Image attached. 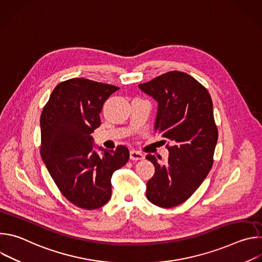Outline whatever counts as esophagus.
Listing matches in <instances>:
<instances>
[{
	"instance_id": "obj_1",
	"label": "esophagus",
	"mask_w": 262,
	"mask_h": 262,
	"mask_svg": "<svg viewBox=\"0 0 262 262\" xmlns=\"http://www.w3.org/2000/svg\"><path fill=\"white\" fill-rule=\"evenodd\" d=\"M129 159L133 160V161H139V160H143V159H144V156H143L140 151L130 150V152H129Z\"/></svg>"
}]
</instances>
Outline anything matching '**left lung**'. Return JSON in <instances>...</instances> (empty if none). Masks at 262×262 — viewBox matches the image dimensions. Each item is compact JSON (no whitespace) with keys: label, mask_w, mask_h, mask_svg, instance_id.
I'll return each mask as SVG.
<instances>
[{"label":"left lung","mask_w":262,"mask_h":262,"mask_svg":"<svg viewBox=\"0 0 262 262\" xmlns=\"http://www.w3.org/2000/svg\"><path fill=\"white\" fill-rule=\"evenodd\" d=\"M139 88L158 101L155 129L171 143L166 162L146 156L156 168L146 197L157 206L174 207L195 193L212 167L217 128L211 97L197 80L176 70Z\"/></svg>","instance_id":"1"}]
</instances>
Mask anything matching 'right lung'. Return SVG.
Returning <instances> with one entry per match:
<instances>
[{"label": "right lung", "mask_w": 262, "mask_h": 262, "mask_svg": "<svg viewBox=\"0 0 262 262\" xmlns=\"http://www.w3.org/2000/svg\"><path fill=\"white\" fill-rule=\"evenodd\" d=\"M119 88L83 78L61 82L41 117V159L62 195L83 209L103 206L112 195L111 178L129 151L123 145L98 155L91 134L100 126L104 101Z\"/></svg>", "instance_id": "add662e5"}]
</instances>
